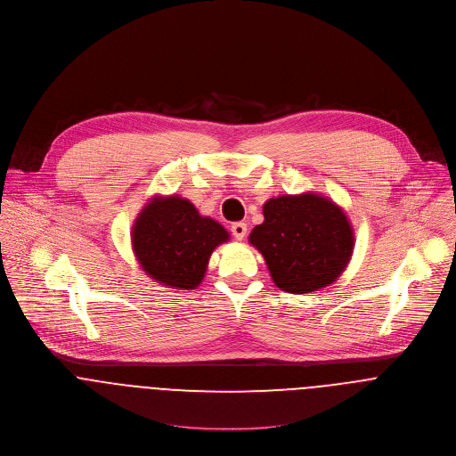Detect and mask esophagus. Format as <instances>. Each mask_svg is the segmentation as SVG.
I'll return each mask as SVG.
<instances>
[{
  "label": "esophagus",
  "instance_id": "esophagus-1",
  "mask_svg": "<svg viewBox=\"0 0 456 456\" xmlns=\"http://www.w3.org/2000/svg\"><path fill=\"white\" fill-rule=\"evenodd\" d=\"M232 235L237 239V240H244V237L248 235V224L246 223H233L232 224Z\"/></svg>",
  "mask_w": 456,
  "mask_h": 456
}]
</instances>
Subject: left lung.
<instances>
[{
	"instance_id": "obj_1",
	"label": "left lung",
	"mask_w": 456,
	"mask_h": 456,
	"mask_svg": "<svg viewBox=\"0 0 456 456\" xmlns=\"http://www.w3.org/2000/svg\"><path fill=\"white\" fill-rule=\"evenodd\" d=\"M265 221L249 235L277 288L311 293L331 284L353 253L344 212L318 195L279 196L263 207Z\"/></svg>"
}]
</instances>
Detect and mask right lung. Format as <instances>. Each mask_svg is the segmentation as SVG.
Here are the masks:
<instances>
[{
    "instance_id": "add662e5",
    "label": "right lung",
    "mask_w": 456,
    "mask_h": 456,
    "mask_svg": "<svg viewBox=\"0 0 456 456\" xmlns=\"http://www.w3.org/2000/svg\"><path fill=\"white\" fill-rule=\"evenodd\" d=\"M228 232L210 217H201L193 203L179 196L156 198L140 212L133 226V249L143 270L172 288L193 289L207 263Z\"/></svg>"
}]
</instances>
